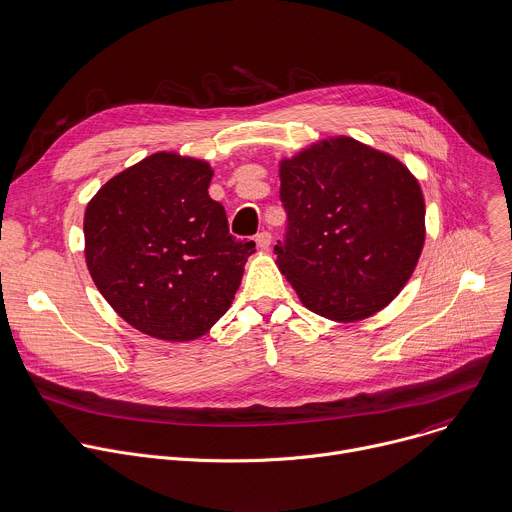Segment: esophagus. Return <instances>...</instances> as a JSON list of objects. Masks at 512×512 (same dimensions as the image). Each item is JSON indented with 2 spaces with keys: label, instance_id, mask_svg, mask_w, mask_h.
<instances>
[{
  "label": "esophagus",
  "instance_id": "1",
  "mask_svg": "<svg viewBox=\"0 0 512 512\" xmlns=\"http://www.w3.org/2000/svg\"><path fill=\"white\" fill-rule=\"evenodd\" d=\"M270 242H272V236H270L268 232L256 234V246H258L260 250H268V248H270Z\"/></svg>",
  "mask_w": 512,
  "mask_h": 512
}]
</instances>
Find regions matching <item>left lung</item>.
Listing matches in <instances>:
<instances>
[{"mask_svg":"<svg viewBox=\"0 0 512 512\" xmlns=\"http://www.w3.org/2000/svg\"><path fill=\"white\" fill-rule=\"evenodd\" d=\"M286 240L276 264L306 309L367 319L414 274L426 240L424 193L399 159L339 135L282 159Z\"/></svg>","mask_w":512,"mask_h":512,"instance_id":"1","label":"left lung"}]
</instances>
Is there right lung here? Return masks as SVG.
Instances as JSON below:
<instances>
[{
  "instance_id": "obj_1",
  "label": "right lung",
  "mask_w": 512,
  "mask_h": 512,
  "mask_svg": "<svg viewBox=\"0 0 512 512\" xmlns=\"http://www.w3.org/2000/svg\"><path fill=\"white\" fill-rule=\"evenodd\" d=\"M208 161L159 151L102 185L84 212V258L137 331L193 341L224 317L254 242L228 232Z\"/></svg>"
}]
</instances>
